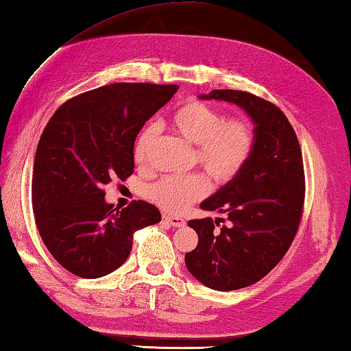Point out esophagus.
<instances>
[{"label": "esophagus", "instance_id": "esophagus-1", "mask_svg": "<svg viewBox=\"0 0 351 351\" xmlns=\"http://www.w3.org/2000/svg\"><path fill=\"white\" fill-rule=\"evenodd\" d=\"M164 219L165 222H169L170 226L173 227H182L184 224H186V221H184L181 216H171V215H164Z\"/></svg>", "mask_w": 351, "mask_h": 351}]
</instances>
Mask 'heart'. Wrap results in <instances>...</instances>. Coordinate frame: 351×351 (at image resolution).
Masks as SVG:
<instances>
[{
    "instance_id": "b5f03b06",
    "label": "heart",
    "mask_w": 351,
    "mask_h": 351,
    "mask_svg": "<svg viewBox=\"0 0 351 351\" xmlns=\"http://www.w3.org/2000/svg\"><path fill=\"white\" fill-rule=\"evenodd\" d=\"M178 135L196 145V161L210 180L224 186L245 167L254 149V132L244 119H226L224 113L201 101H189L170 117ZM156 138L155 125H145L133 144L136 164L147 161ZM208 182L201 175L164 176L145 187V196L169 213H181L207 193Z\"/></svg>"
}]
</instances>
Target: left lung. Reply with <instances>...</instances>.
<instances>
[{"label":"left lung","mask_w":351,"mask_h":351,"mask_svg":"<svg viewBox=\"0 0 351 351\" xmlns=\"http://www.w3.org/2000/svg\"><path fill=\"white\" fill-rule=\"evenodd\" d=\"M201 99H219L245 110L254 124V149L233 181L201 202L202 210L227 215L192 219L195 250L186 253L189 271L208 289L230 291L263 279L278 265L301 222L305 181L299 141L281 109L241 90H212Z\"/></svg>","instance_id":"8db88e82"}]
</instances>
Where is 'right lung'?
Wrapping results in <instances>:
<instances>
[{
  "mask_svg": "<svg viewBox=\"0 0 351 351\" xmlns=\"http://www.w3.org/2000/svg\"><path fill=\"white\" fill-rule=\"evenodd\" d=\"M175 84L117 82L66 101L44 129L32 176V206L50 254L73 275H109L129 258L133 233L161 221L145 201L107 204L104 186L133 173V144Z\"/></svg>",
  "mask_w": 351,
  "mask_h": 351,
  "instance_id": "add662e5",
  "label": "right lung"
}]
</instances>
